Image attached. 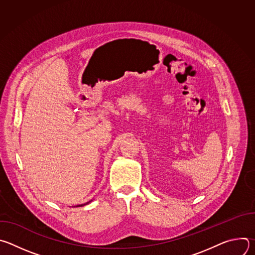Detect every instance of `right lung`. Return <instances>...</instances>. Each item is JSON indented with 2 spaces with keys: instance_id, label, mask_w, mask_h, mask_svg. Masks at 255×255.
<instances>
[{
  "instance_id": "add662e5",
  "label": "right lung",
  "mask_w": 255,
  "mask_h": 255,
  "mask_svg": "<svg viewBox=\"0 0 255 255\" xmlns=\"http://www.w3.org/2000/svg\"><path fill=\"white\" fill-rule=\"evenodd\" d=\"M92 201H90V202H88V203H86V204H82V205H78V206H76V207H82V206H85V205H88V204H90Z\"/></svg>"
}]
</instances>
